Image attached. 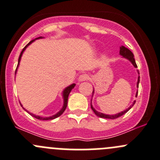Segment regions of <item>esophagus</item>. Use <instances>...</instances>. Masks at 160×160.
Instances as JSON below:
<instances>
[{"label": "esophagus", "mask_w": 160, "mask_h": 160, "mask_svg": "<svg viewBox=\"0 0 160 160\" xmlns=\"http://www.w3.org/2000/svg\"><path fill=\"white\" fill-rule=\"evenodd\" d=\"M88 79H89V75L87 73H83V74H81V75L79 77V82H83V81H85V80H88Z\"/></svg>", "instance_id": "esophagus-1"}]
</instances>
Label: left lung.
<instances>
[{
	"label": "left lung",
	"instance_id": "1",
	"mask_svg": "<svg viewBox=\"0 0 160 160\" xmlns=\"http://www.w3.org/2000/svg\"><path fill=\"white\" fill-rule=\"evenodd\" d=\"M120 55H121V56H123V57H125V59H128V60H129L130 62H132V65H133L134 67H137L136 62H135V59H134V55H133V53H132V52H131L129 49H127V48H125V46H121V47H120ZM138 73L139 74V72H138ZM139 79H140V77H139V76H138V82H137V88H138V83H139V80H140ZM137 94H138V91H137L136 95H135V97H137ZM135 101H134L133 104H132V105H131L130 107L128 108V109H126V110L122 111V112H120V113H118V114H112V115H109V114H103V113H101V112H98V111H97L96 110H95L94 108H93V106H92L91 102H90V107H91V109H92V110H93V112H94V114H96L97 116H98V117L103 118L115 119V118H119V117H120V116H122V115H123V114H125L126 112H128V111H129L131 108H132V106H133L134 104H135Z\"/></svg>",
	"mask_w": 160,
	"mask_h": 160
}]
</instances>
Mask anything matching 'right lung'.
I'll return each instance as SVG.
<instances>
[{
    "label": "right lung",
    "mask_w": 160,
    "mask_h": 160,
    "mask_svg": "<svg viewBox=\"0 0 160 160\" xmlns=\"http://www.w3.org/2000/svg\"><path fill=\"white\" fill-rule=\"evenodd\" d=\"M42 38V37H38V38H35V39H38V38ZM35 39L32 40V41L29 42H28V44H27L26 46H25V48H24V49H22V52H21L20 56H19V58H18V66H17V68H16V70H15V73H16V72H17V69H18V66H19V62H20L21 58H22V54H23L24 51H25V49H26V48L28 47V46H29V45L31 44V43L35 41ZM75 86H76L75 83H72V84H71V85H70V86H69V87H67V88H65V89H64L63 91H62V97H63V101H64V102H63V106H62V109H61V110L59 111V112L56 113V114H54V115L50 116V117H46V118L40 117V116H38V115H35V114H32V113H29V112H28V111H27V110H25V109L24 108H23L25 109V110L28 113V114H30L32 116V117L38 119V120H52V119L56 118L59 117V116H60L61 114H62V113L64 112V111L66 110V108H67V103H68V97H69V94H70V91H71V90H72V88H74V87H75ZM21 105H22V104H21Z\"/></svg>",
    "instance_id": "add662e5"
}]
</instances>
